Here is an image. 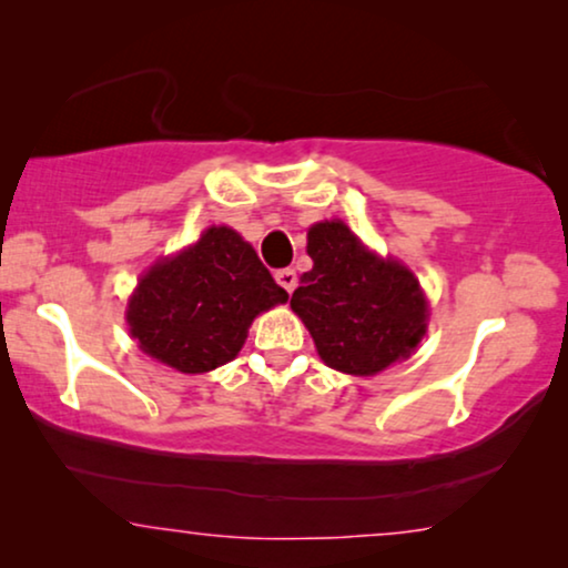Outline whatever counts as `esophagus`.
<instances>
[{
    "mask_svg": "<svg viewBox=\"0 0 568 568\" xmlns=\"http://www.w3.org/2000/svg\"><path fill=\"white\" fill-rule=\"evenodd\" d=\"M276 282H278V286H282V290H286V292H294V286H297V271L294 268H282V271H276Z\"/></svg>",
    "mask_w": 568,
    "mask_h": 568,
    "instance_id": "obj_1",
    "label": "esophagus"
}]
</instances>
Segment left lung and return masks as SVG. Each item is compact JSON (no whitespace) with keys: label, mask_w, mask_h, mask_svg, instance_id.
I'll return each mask as SVG.
<instances>
[{"label":"left lung","mask_w":568,"mask_h":568,"mask_svg":"<svg viewBox=\"0 0 568 568\" xmlns=\"http://www.w3.org/2000/svg\"><path fill=\"white\" fill-rule=\"evenodd\" d=\"M313 268L302 274L292 310L328 367L369 377L406 359L429 321L418 278L400 261L379 258L341 220L307 230Z\"/></svg>","instance_id":"obj_1"}]
</instances>
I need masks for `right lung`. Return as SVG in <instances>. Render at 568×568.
<instances>
[{
	"mask_svg": "<svg viewBox=\"0 0 568 568\" xmlns=\"http://www.w3.org/2000/svg\"><path fill=\"white\" fill-rule=\"evenodd\" d=\"M286 300L251 243L230 227H209L139 278L126 323L152 359L201 375L235 359L253 317Z\"/></svg>",
	"mask_w": 568,
	"mask_h": 568,
	"instance_id": "add662e5",
	"label": "right lung"
}]
</instances>
